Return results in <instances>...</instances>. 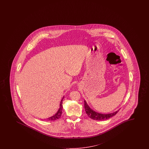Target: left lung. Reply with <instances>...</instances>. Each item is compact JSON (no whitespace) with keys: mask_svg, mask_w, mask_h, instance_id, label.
<instances>
[{"mask_svg":"<svg viewBox=\"0 0 149 149\" xmlns=\"http://www.w3.org/2000/svg\"><path fill=\"white\" fill-rule=\"evenodd\" d=\"M84 107H85V111L88 116L90 117L91 118H92V120H98V121L107 120L109 118L115 116L119 111V110H117L114 113H110L108 114H103V113H97V112H95V111H93V110H92L89 107V106L87 105L85 100L84 101Z\"/></svg>","mask_w":149,"mask_h":149,"instance_id":"left-lung-1","label":"left lung"}]
</instances>
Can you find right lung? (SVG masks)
Returning <instances> with one entry per match:
<instances>
[{
	"label": "right lung",
	"instance_id": "add662e5",
	"mask_svg": "<svg viewBox=\"0 0 149 149\" xmlns=\"http://www.w3.org/2000/svg\"><path fill=\"white\" fill-rule=\"evenodd\" d=\"M64 98V97H63L62 99L61 100V102L60 103V106H59V109L58 111L57 112V113L51 117H49L47 119L48 121H54V120H57L59 118H60L61 115H62V109H63V105H62V101H63V99Z\"/></svg>",
	"mask_w": 149,
	"mask_h": 149
}]
</instances>
